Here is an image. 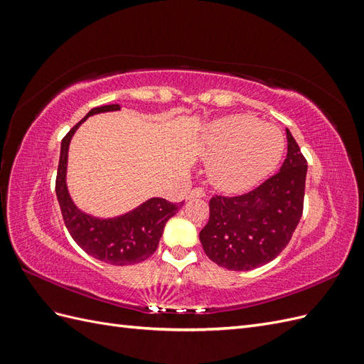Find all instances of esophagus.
Here are the masks:
<instances>
[{"instance_id":"obj_1","label":"esophagus","mask_w":364,"mask_h":364,"mask_svg":"<svg viewBox=\"0 0 364 364\" xmlns=\"http://www.w3.org/2000/svg\"><path fill=\"white\" fill-rule=\"evenodd\" d=\"M205 196H206V193L203 188H194L188 194V199H194V197H205Z\"/></svg>"}]
</instances>
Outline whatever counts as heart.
<instances>
[{"instance_id":"b5f03b06","label":"heart","mask_w":364,"mask_h":364,"mask_svg":"<svg viewBox=\"0 0 364 364\" xmlns=\"http://www.w3.org/2000/svg\"><path fill=\"white\" fill-rule=\"evenodd\" d=\"M285 149V136L255 117L220 118L205 134L209 178L218 188L243 191L257 185L277 168Z\"/></svg>"}]
</instances>
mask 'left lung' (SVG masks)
I'll return each instance as SVG.
<instances>
[{"label":"left lung","instance_id":"1","mask_svg":"<svg viewBox=\"0 0 364 364\" xmlns=\"http://www.w3.org/2000/svg\"><path fill=\"white\" fill-rule=\"evenodd\" d=\"M306 159L287 129V158L257 188L209 200L200 230L208 258L228 270H252L277 258L290 243L304 211Z\"/></svg>","mask_w":364,"mask_h":364}]
</instances>
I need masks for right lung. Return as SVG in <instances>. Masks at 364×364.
I'll return each mask as SVG.
<instances>
[{"mask_svg": "<svg viewBox=\"0 0 364 364\" xmlns=\"http://www.w3.org/2000/svg\"><path fill=\"white\" fill-rule=\"evenodd\" d=\"M119 111V105L94 107L77 123L60 146V159L56 176V196L65 226L70 235L87 255L112 266H130L150 258L158 249L165 223L183 205L171 203L161 197L149 199L134 211L114 218H97L85 214L71 200L67 188L68 147L73 135L83 121L94 114Z\"/></svg>", "mask_w": 364, "mask_h": 364, "instance_id": "right-lung-1", "label": "right lung"}]
</instances>
